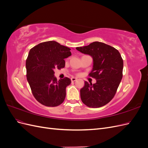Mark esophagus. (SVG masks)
<instances>
[{
	"instance_id": "obj_1",
	"label": "esophagus",
	"mask_w": 148,
	"mask_h": 148,
	"mask_svg": "<svg viewBox=\"0 0 148 148\" xmlns=\"http://www.w3.org/2000/svg\"><path fill=\"white\" fill-rule=\"evenodd\" d=\"M77 78H74V77H72V78H71V82H75L76 81V80H77Z\"/></svg>"
}]
</instances>
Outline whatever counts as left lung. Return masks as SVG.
Wrapping results in <instances>:
<instances>
[{"label": "left lung", "mask_w": 148, "mask_h": 148, "mask_svg": "<svg viewBox=\"0 0 148 148\" xmlns=\"http://www.w3.org/2000/svg\"><path fill=\"white\" fill-rule=\"evenodd\" d=\"M76 49L92 57L93 68L89 76L96 79L93 84L84 82V87L80 89L82 102L91 108L106 105L113 99L123 77V61L120 52L97 41Z\"/></svg>", "instance_id": "left-lung-1"}]
</instances>
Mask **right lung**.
Listing matches in <instances>:
<instances>
[{
  "mask_svg": "<svg viewBox=\"0 0 148 148\" xmlns=\"http://www.w3.org/2000/svg\"><path fill=\"white\" fill-rule=\"evenodd\" d=\"M70 50L53 41L30 49L26 61V78L34 97L41 104L56 107L64 101L71 79L65 77L57 81L53 70L64 68V59L71 55Z\"/></svg>",
  "mask_w": 148,
  "mask_h": 148,
  "instance_id": "right-lung-1",
  "label": "right lung"
}]
</instances>
